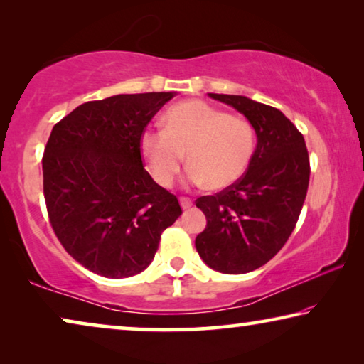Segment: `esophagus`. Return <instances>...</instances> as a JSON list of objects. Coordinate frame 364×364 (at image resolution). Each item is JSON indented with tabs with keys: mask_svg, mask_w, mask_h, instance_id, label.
<instances>
[{
	"mask_svg": "<svg viewBox=\"0 0 364 364\" xmlns=\"http://www.w3.org/2000/svg\"><path fill=\"white\" fill-rule=\"evenodd\" d=\"M180 204L183 207V210H188V208L193 205V200H191L189 197H180Z\"/></svg>",
	"mask_w": 364,
	"mask_h": 364,
	"instance_id": "34e87169",
	"label": "esophagus"
}]
</instances>
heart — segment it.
<instances>
[{"label":"heart","instance_id":"b5f03b06","mask_svg":"<svg viewBox=\"0 0 364 364\" xmlns=\"http://www.w3.org/2000/svg\"><path fill=\"white\" fill-rule=\"evenodd\" d=\"M164 130H146L139 149L147 170L160 186L168 188L189 164V181L221 191L247 171L255 151V130L249 120L230 115L204 101H186L170 107Z\"/></svg>","mask_w":364,"mask_h":364}]
</instances>
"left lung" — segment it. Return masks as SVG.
I'll return each mask as SVG.
<instances>
[{
  "label": "left lung",
  "mask_w": 364,
  "mask_h": 364,
  "mask_svg": "<svg viewBox=\"0 0 364 364\" xmlns=\"http://www.w3.org/2000/svg\"><path fill=\"white\" fill-rule=\"evenodd\" d=\"M210 97L244 114L257 147L241 180L196 200L207 218L196 249L210 268L242 274L268 263L292 234L306 197L310 159L304 134L281 110L245 96Z\"/></svg>",
  "instance_id": "1"
}]
</instances>
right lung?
I'll list each match as a JSON object with an SVG mask.
<instances>
[{
  "label": "right lung",
  "instance_id": "obj_1",
  "mask_svg": "<svg viewBox=\"0 0 364 364\" xmlns=\"http://www.w3.org/2000/svg\"><path fill=\"white\" fill-rule=\"evenodd\" d=\"M175 93L88 101L54 125L43 154L49 223L67 254L104 278L149 267L181 215L176 196L143 167L139 139Z\"/></svg>",
  "mask_w": 364,
  "mask_h": 364
}]
</instances>
